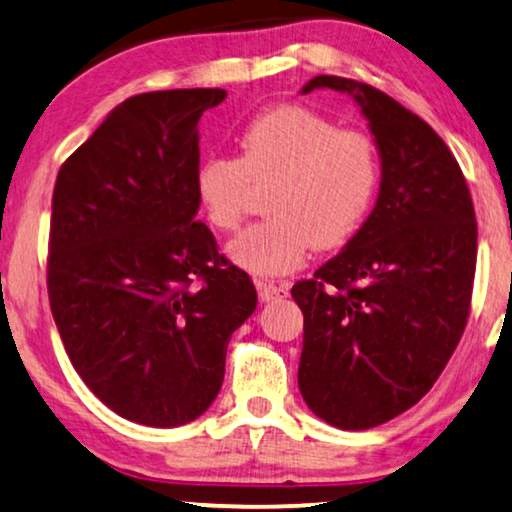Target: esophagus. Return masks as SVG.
I'll return each mask as SVG.
<instances>
[{"mask_svg": "<svg viewBox=\"0 0 512 512\" xmlns=\"http://www.w3.org/2000/svg\"><path fill=\"white\" fill-rule=\"evenodd\" d=\"M257 294L262 301H273V299H285L290 294V285L287 283H273V280H255Z\"/></svg>", "mask_w": 512, "mask_h": 512, "instance_id": "esophagus-1", "label": "esophagus"}]
</instances>
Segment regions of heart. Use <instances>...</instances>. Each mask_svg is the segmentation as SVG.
Wrapping results in <instances>:
<instances>
[{
	"label": "heart",
	"instance_id": "b5f03b06",
	"mask_svg": "<svg viewBox=\"0 0 512 512\" xmlns=\"http://www.w3.org/2000/svg\"><path fill=\"white\" fill-rule=\"evenodd\" d=\"M236 143L239 157L211 155L199 164L194 190L208 222L232 232L246 218L253 185H276L266 199L271 220L229 243L227 255L241 269L283 276L313 248H341L364 225L380 185L369 134L285 104L255 115Z\"/></svg>",
	"mask_w": 512,
	"mask_h": 512
}]
</instances>
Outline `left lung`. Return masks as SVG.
<instances>
[{
  "label": "left lung",
  "mask_w": 512,
  "mask_h": 512,
  "mask_svg": "<svg viewBox=\"0 0 512 512\" xmlns=\"http://www.w3.org/2000/svg\"><path fill=\"white\" fill-rule=\"evenodd\" d=\"M350 95L380 157L376 206L341 253L292 287L304 313L299 392L331 427H378L415 406L469 318L478 225L445 141L373 85L315 76Z\"/></svg>",
  "instance_id": "1"
}]
</instances>
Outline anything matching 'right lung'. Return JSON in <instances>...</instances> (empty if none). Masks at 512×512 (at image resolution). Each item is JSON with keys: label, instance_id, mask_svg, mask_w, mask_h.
Instances as JSON below:
<instances>
[{"label": "right lung", "instance_id": "1", "mask_svg": "<svg viewBox=\"0 0 512 512\" xmlns=\"http://www.w3.org/2000/svg\"><path fill=\"white\" fill-rule=\"evenodd\" d=\"M220 88L129 97L62 164L50 218L48 297L67 355L125 420L181 427L225 378L229 338L257 308L199 199V118Z\"/></svg>", "mask_w": 512, "mask_h": 512}]
</instances>
